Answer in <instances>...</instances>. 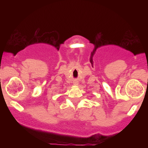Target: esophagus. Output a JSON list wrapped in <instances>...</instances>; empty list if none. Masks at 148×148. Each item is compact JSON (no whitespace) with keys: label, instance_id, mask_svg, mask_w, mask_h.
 I'll list each match as a JSON object with an SVG mask.
<instances>
[{"label":"esophagus","instance_id":"esophagus-1","mask_svg":"<svg viewBox=\"0 0 148 148\" xmlns=\"http://www.w3.org/2000/svg\"><path fill=\"white\" fill-rule=\"evenodd\" d=\"M74 84H75V85H77V84H78V82H77V81H74Z\"/></svg>","mask_w":148,"mask_h":148}]
</instances>
